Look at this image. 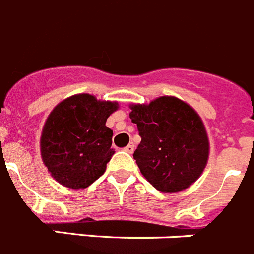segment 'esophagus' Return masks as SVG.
Segmentation results:
<instances>
[{"mask_svg": "<svg viewBox=\"0 0 254 254\" xmlns=\"http://www.w3.org/2000/svg\"><path fill=\"white\" fill-rule=\"evenodd\" d=\"M124 150H125V152H127V153H132V152H134V144L129 143L127 147L124 148Z\"/></svg>", "mask_w": 254, "mask_h": 254, "instance_id": "esophagus-1", "label": "esophagus"}]
</instances>
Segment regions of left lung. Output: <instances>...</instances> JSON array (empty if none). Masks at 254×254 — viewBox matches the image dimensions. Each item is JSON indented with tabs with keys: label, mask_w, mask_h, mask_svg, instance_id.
I'll return each mask as SVG.
<instances>
[{
	"label": "left lung",
	"mask_w": 254,
	"mask_h": 254,
	"mask_svg": "<svg viewBox=\"0 0 254 254\" xmlns=\"http://www.w3.org/2000/svg\"><path fill=\"white\" fill-rule=\"evenodd\" d=\"M141 141L134 152L141 175L161 192H178L200 177L209 157L206 130L192 107L172 96L131 105Z\"/></svg>",
	"instance_id": "obj_1"
}]
</instances>
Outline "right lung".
<instances>
[{
	"label": "right lung",
	"instance_id": "obj_1",
	"mask_svg": "<svg viewBox=\"0 0 254 254\" xmlns=\"http://www.w3.org/2000/svg\"><path fill=\"white\" fill-rule=\"evenodd\" d=\"M118 102L97 101L88 93L72 96L54 107L40 139L43 162L61 185L86 189L104 175L113 157V130L107 118Z\"/></svg>",
	"mask_w": 254,
	"mask_h": 254
}]
</instances>
